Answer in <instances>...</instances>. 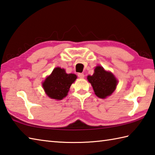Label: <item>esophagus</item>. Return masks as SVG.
I'll use <instances>...</instances> for the list:
<instances>
[{
    "instance_id": "esophagus-1",
    "label": "esophagus",
    "mask_w": 155,
    "mask_h": 155,
    "mask_svg": "<svg viewBox=\"0 0 155 155\" xmlns=\"http://www.w3.org/2000/svg\"><path fill=\"white\" fill-rule=\"evenodd\" d=\"M78 77L79 78H84V74L83 73H78Z\"/></svg>"
}]
</instances>
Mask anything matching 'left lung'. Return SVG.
I'll return each instance as SVG.
<instances>
[{
  "label": "left lung",
  "mask_w": 155,
  "mask_h": 155,
  "mask_svg": "<svg viewBox=\"0 0 155 155\" xmlns=\"http://www.w3.org/2000/svg\"><path fill=\"white\" fill-rule=\"evenodd\" d=\"M87 79L91 84L95 95L101 99L110 96L117 84L115 76L111 72L105 71L101 66H96L93 74L88 76Z\"/></svg>",
  "instance_id": "1"
}]
</instances>
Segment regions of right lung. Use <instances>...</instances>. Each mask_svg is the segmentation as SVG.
<instances>
[{
  "label": "right lung",
  "instance_id": "right-lung-1",
  "mask_svg": "<svg viewBox=\"0 0 155 155\" xmlns=\"http://www.w3.org/2000/svg\"><path fill=\"white\" fill-rule=\"evenodd\" d=\"M77 78L76 74H67L64 68L56 67L45 78L42 86L49 97L61 100L67 95L70 87Z\"/></svg>",
  "mask_w": 155,
  "mask_h": 155
}]
</instances>
